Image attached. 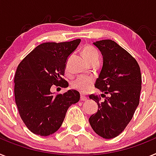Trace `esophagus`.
Listing matches in <instances>:
<instances>
[{"instance_id": "esophagus-1", "label": "esophagus", "mask_w": 156, "mask_h": 156, "mask_svg": "<svg viewBox=\"0 0 156 156\" xmlns=\"http://www.w3.org/2000/svg\"><path fill=\"white\" fill-rule=\"evenodd\" d=\"M87 98L85 95L83 94H81L80 95V101H87Z\"/></svg>"}]
</instances>
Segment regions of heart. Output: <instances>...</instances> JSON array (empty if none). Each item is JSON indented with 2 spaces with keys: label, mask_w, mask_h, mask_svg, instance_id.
<instances>
[{
  "label": "heart",
  "mask_w": 156,
  "mask_h": 156,
  "mask_svg": "<svg viewBox=\"0 0 156 156\" xmlns=\"http://www.w3.org/2000/svg\"><path fill=\"white\" fill-rule=\"evenodd\" d=\"M82 54H83L84 59L87 62L94 58H98V53L95 48L91 46H86L82 50ZM93 84V80L90 77L80 76L73 80L72 83V87L73 88L76 89L80 92H86L91 88Z\"/></svg>",
  "instance_id": "obj_1"
}]
</instances>
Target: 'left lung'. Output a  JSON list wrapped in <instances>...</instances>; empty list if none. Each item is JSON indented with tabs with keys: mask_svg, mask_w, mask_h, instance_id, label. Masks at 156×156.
Returning <instances> with one entry per match:
<instances>
[{
	"mask_svg": "<svg viewBox=\"0 0 156 156\" xmlns=\"http://www.w3.org/2000/svg\"><path fill=\"white\" fill-rule=\"evenodd\" d=\"M100 50L103 64L94 86L105 97L91 94L97 102V113L89 118L91 128L98 136L112 139L122 133L133 118L140 102L141 73L137 62L125 49L110 39L93 42ZM108 94V97L105 94Z\"/></svg>",
	"mask_w": 156,
	"mask_h": 156,
	"instance_id": "left-lung-1",
	"label": "left lung"
}]
</instances>
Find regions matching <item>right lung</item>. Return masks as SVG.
Wrapping results in <instances>:
<instances>
[{
  "label": "right lung",
  "mask_w": 156,
  "mask_h": 156,
  "mask_svg": "<svg viewBox=\"0 0 156 156\" xmlns=\"http://www.w3.org/2000/svg\"><path fill=\"white\" fill-rule=\"evenodd\" d=\"M80 41L40 44L18 65L15 99L21 119L33 133L43 136L54 133L62 126L69 106L80 100L76 90L54 95L50 88L53 85L69 86L62 76L68 58Z\"/></svg>",
  "instance_id": "1"
}]
</instances>
